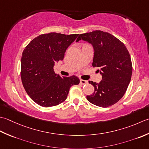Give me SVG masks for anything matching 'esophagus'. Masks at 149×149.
Returning a JSON list of instances; mask_svg holds the SVG:
<instances>
[{
  "label": "esophagus",
  "mask_w": 149,
  "mask_h": 149,
  "mask_svg": "<svg viewBox=\"0 0 149 149\" xmlns=\"http://www.w3.org/2000/svg\"><path fill=\"white\" fill-rule=\"evenodd\" d=\"M80 84H87V80H80Z\"/></svg>",
  "instance_id": "esophagus-1"
}]
</instances>
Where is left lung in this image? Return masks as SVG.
<instances>
[{
  "label": "left lung",
  "mask_w": 149,
  "mask_h": 149,
  "mask_svg": "<svg viewBox=\"0 0 149 149\" xmlns=\"http://www.w3.org/2000/svg\"><path fill=\"white\" fill-rule=\"evenodd\" d=\"M80 40L91 44L95 51L93 66L102 75L99 84L89 81L95 87L88 101L101 107L116 104L125 95L131 80L132 66L130 54L119 39L107 32L96 30L80 34Z\"/></svg>",
  "instance_id": "1"
}]
</instances>
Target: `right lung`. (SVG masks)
Instances as JSON below:
<instances>
[{"mask_svg": "<svg viewBox=\"0 0 149 149\" xmlns=\"http://www.w3.org/2000/svg\"><path fill=\"white\" fill-rule=\"evenodd\" d=\"M78 35L42 34L23 51L21 80L26 93L39 105L49 107L61 104L68 97L70 87L80 83L75 76L60 77L53 69L54 63L63 59L66 49Z\"/></svg>", "mask_w": 149, "mask_h": 149, "instance_id": "1", "label": "right lung"}]
</instances>
